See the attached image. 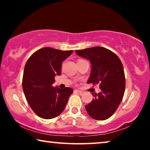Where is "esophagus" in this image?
Wrapping results in <instances>:
<instances>
[{
	"label": "esophagus",
	"mask_w": 150,
	"mask_h": 150,
	"mask_svg": "<svg viewBox=\"0 0 150 150\" xmlns=\"http://www.w3.org/2000/svg\"><path fill=\"white\" fill-rule=\"evenodd\" d=\"M75 91H76L77 93H79L80 95H83V94L84 93V92L83 91H80V90H75Z\"/></svg>",
	"instance_id": "esophagus-1"
}]
</instances>
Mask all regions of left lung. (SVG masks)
Segmentation results:
<instances>
[{
  "mask_svg": "<svg viewBox=\"0 0 150 150\" xmlns=\"http://www.w3.org/2000/svg\"><path fill=\"white\" fill-rule=\"evenodd\" d=\"M80 57L89 59L91 72L87 83L99 84L101 91L92 94V101L85 106L88 114L96 120H104L115 113L124 97L126 79L122 61L113 52L96 46L76 50Z\"/></svg>",
  "mask_w": 150,
  "mask_h": 150,
  "instance_id": "left-lung-1",
  "label": "left lung"
}]
</instances>
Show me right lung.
<instances>
[{
    "label": "right lung",
    "instance_id": "add662e5",
    "mask_svg": "<svg viewBox=\"0 0 150 150\" xmlns=\"http://www.w3.org/2000/svg\"><path fill=\"white\" fill-rule=\"evenodd\" d=\"M72 52L45 47L35 52L26 61L22 89L30 108L40 117L50 120L59 115L73 93L71 88L52 86L55 76L61 74V63Z\"/></svg>",
    "mask_w": 150,
    "mask_h": 150
}]
</instances>
